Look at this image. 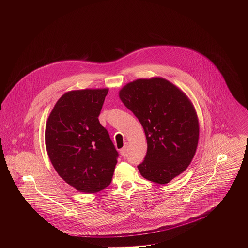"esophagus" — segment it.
I'll return each mask as SVG.
<instances>
[{
  "mask_svg": "<svg viewBox=\"0 0 248 248\" xmlns=\"http://www.w3.org/2000/svg\"><path fill=\"white\" fill-rule=\"evenodd\" d=\"M126 153H127V146L125 145L124 148H122V149L120 150V154H121L122 156H125Z\"/></svg>",
  "mask_w": 248,
  "mask_h": 248,
  "instance_id": "obj_1",
  "label": "esophagus"
}]
</instances>
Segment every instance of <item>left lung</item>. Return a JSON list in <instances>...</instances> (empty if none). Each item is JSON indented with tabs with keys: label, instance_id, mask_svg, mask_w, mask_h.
I'll list each match as a JSON object with an SVG mask.
<instances>
[{
	"label": "left lung",
	"instance_id": "obj_1",
	"mask_svg": "<svg viewBox=\"0 0 248 248\" xmlns=\"http://www.w3.org/2000/svg\"><path fill=\"white\" fill-rule=\"evenodd\" d=\"M120 98L140 122L147 154L138 168L142 177L166 184L189 166L199 140V123L187 95L163 78L127 83Z\"/></svg>",
	"mask_w": 248,
	"mask_h": 248
}]
</instances>
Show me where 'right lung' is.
Returning a JSON list of instances; mask_svg holds the SVG:
<instances>
[{"mask_svg": "<svg viewBox=\"0 0 248 248\" xmlns=\"http://www.w3.org/2000/svg\"><path fill=\"white\" fill-rule=\"evenodd\" d=\"M108 89H84L63 94L51 111L46 146L56 171L74 189L94 193L107 188L118 152L98 116Z\"/></svg>", "mask_w": 248, "mask_h": 248, "instance_id": "add662e5", "label": "right lung"}]
</instances>
